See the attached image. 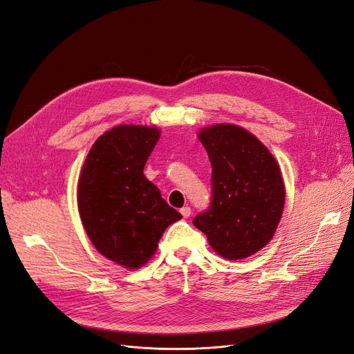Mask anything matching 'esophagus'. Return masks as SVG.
<instances>
[{
  "instance_id": "34e87169",
  "label": "esophagus",
  "mask_w": 354,
  "mask_h": 354,
  "mask_svg": "<svg viewBox=\"0 0 354 354\" xmlns=\"http://www.w3.org/2000/svg\"><path fill=\"white\" fill-rule=\"evenodd\" d=\"M180 214H182V217H183V218H188L189 215H191V208H189V207H183V208H180Z\"/></svg>"
}]
</instances>
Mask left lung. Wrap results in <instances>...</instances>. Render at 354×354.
Returning <instances> with one entry per match:
<instances>
[{"mask_svg": "<svg viewBox=\"0 0 354 354\" xmlns=\"http://www.w3.org/2000/svg\"><path fill=\"white\" fill-rule=\"evenodd\" d=\"M198 137L212 167V196L192 223L220 256L249 257L270 241L282 217L285 187L278 162L239 126L215 124Z\"/></svg>", "mask_w": 354, "mask_h": 354, "instance_id": "1", "label": "left lung"}]
</instances>
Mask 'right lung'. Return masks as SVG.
I'll use <instances>...</instances> for the list:
<instances>
[{
	"instance_id": "right-lung-1",
	"label": "right lung",
	"mask_w": 354,
	"mask_h": 354,
	"mask_svg": "<svg viewBox=\"0 0 354 354\" xmlns=\"http://www.w3.org/2000/svg\"><path fill=\"white\" fill-rule=\"evenodd\" d=\"M160 131L122 124L92 145L78 182V209L95 249L137 269L155 254L165 230L182 215L143 174Z\"/></svg>"
}]
</instances>
